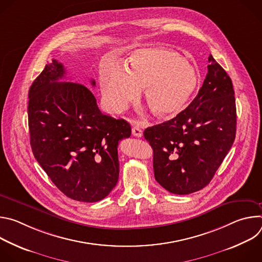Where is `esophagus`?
<instances>
[{
    "instance_id": "34e87169",
    "label": "esophagus",
    "mask_w": 262,
    "mask_h": 262,
    "mask_svg": "<svg viewBox=\"0 0 262 262\" xmlns=\"http://www.w3.org/2000/svg\"><path fill=\"white\" fill-rule=\"evenodd\" d=\"M132 133H133V136L138 138H141L143 136V130L139 126H134L132 129Z\"/></svg>"
}]
</instances>
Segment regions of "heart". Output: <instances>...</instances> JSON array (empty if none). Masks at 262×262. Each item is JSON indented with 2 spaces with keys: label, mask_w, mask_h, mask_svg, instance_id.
I'll return each mask as SVG.
<instances>
[{
  "label": "heart",
  "mask_w": 262,
  "mask_h": 262,
  "mask_svg": "<svg viewBox=\"0 0 262 262\" xmlns=\"http://www.w3.org/2000/svg\"><path fill=\"white\" fill-rule=\"evenodd\" d=\"M126 70L110 68L100 74V87L107 107L120 112L145 87V100L151 113L171 119L188 106L199 74L180 55L166 49H138L129 54Z\"/></svg>",
  "instance_id": "b5f03b06"
}]
</instances>
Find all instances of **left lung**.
I'll return each mask as SVG.
<instances>
[{
	"instance_id": "1",
	"label": "left lung",
	"mask_w": 262,
	"mask_h": 262,
	"mask_svg": "<svg viewBox=\"0 0 262 262\" xmlns=\"http://www.w3.org/2000/svg\"><path fill=\"white\" fill-rule=\"evenodd\" d=\"M197 96L173 119L144 130L154 149L156 180L168 192H197L212 179L235 139L236 106L227 72L208 57Z\"/></svg>"
}]
</instances>
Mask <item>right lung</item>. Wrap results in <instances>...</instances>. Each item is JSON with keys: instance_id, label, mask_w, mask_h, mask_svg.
I'll return each instance as SVG.
<instances>
[{"instance_id": "obj_1", "label": "right lung", "mask_w": 262, "mask_h": 262, "mask_svg": "<svg viewBox=\"0 0 262 262\" xmlns=\"http://www.w3.org/2000/svg\"><path fill=\"white\" fill-rule=\"evenodd\" d=\"M62 63L53 59L29 90L28 118L32 151L57 188L67 197L97 202L119 178L117 147L129 138L130 125L102 114L84 85L59 82ZM95 86V81H91Z\"/></svg>"}]
</instances>
